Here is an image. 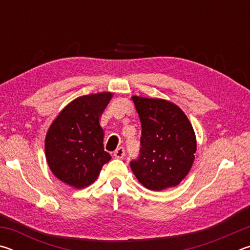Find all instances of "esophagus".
I'll use <instances>...</instances> for the list:
<instances>
[{"instance_id":"esophagus-1","label":"esophagus","mask_w":250,"mask_h":250,"mask_svg":"<svg viewBox=\"0 0 250 250\" xmlns=\"http://www.w3.org/2000/svg\"><path fill=\"white\" fill-rule=\"evenodd\" d=\"M125 155V147H122V146L118 147V149L113 152V156L117 159H122Z\"/></svg>"}]
</instances>
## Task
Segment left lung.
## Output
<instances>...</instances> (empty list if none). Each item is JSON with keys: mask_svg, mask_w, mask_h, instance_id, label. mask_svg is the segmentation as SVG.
Returning a JSON list of instances; mask_svg holds the SVG:
<instances>
[{"mask_svg": "<svg viewBox=\"0 0 250 250\" xmlns=\"http://www.w3.org/2000/svg\"><path fill=\"white\" fill-rule=\"evenodd\" d=\"M141 121L140 151L131 170L151 191L176 186L192 167L196 152L193 126L170 101L132 97Z\"/></svg>", "mask_w": 250, "mask_h": 250, "instance_id": "left-lung-1", "label": "left lung"}]
</instances>
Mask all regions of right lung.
Wrapping results in <instances>:
<instances>
[{"label":"right lung","mask_w":250,"mask_h":250,"mask_svg":"<svg viewBox=\"0 0 250 250\" xmlns=\"http://www.w3.org/2000/svg\"><path fill=\"white\" fill-rule=\"evenodd\" d=\"M110 92L83 96L59 113L46 135L45 153L50 170L76 188L94 183L111 156L104 149L101 113L111 99Z\"/></svg>","instance_id":"add662e5"}]
</instances>
